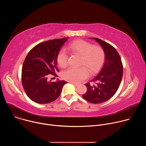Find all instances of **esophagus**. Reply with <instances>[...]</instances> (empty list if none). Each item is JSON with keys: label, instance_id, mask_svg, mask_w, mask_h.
I'll return each mask as SVG.
<instances>
[{"label": "esophagus", "instance_id": "34e87169", "mask_svg": "<svg viewBox=\"0 0 146 146\" xmlns=\"http://www.w3.org/2000/svg\"><path fill=\"white\" fill-rule=\"evenodd\" d=\"M70 83H72V84L74 86H75V87H78V84H75V83H73V82H70Z\"/></svg>", "mask_w": 146, "mask_h": 146}]
</instances>
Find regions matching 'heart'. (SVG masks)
<instances>
[{
	"label": "heart",
	"mask_w": 146,
	"mask_h": 146,
	"mask_svg": "<svg viewBox=\"0 0 146 146\" xmlns=\"http://www.w3.org/2000/svg\"><path fill=\"white\" fill-rule=\"evenodd\" d=\"M73 54L80 55L78 68H70L62 73V77L71 82H80L91 74L97 73L102 67L105 59V52L99 45H93L90 42L82 40H77L69 44L68 47ZM57 63L61 68H66L68 64V55L66 51H59L57 58Z\"/></svg>",
	"instance_id": "obj_1"
}]
</instances>
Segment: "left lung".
I'll return each mask as SVG.
<instances>
[{
    "mask_svg": "<svg viewBox=\"0 0 146 146\" xmlns=\"http://www.w3.org/2000/svg\"><path fill=\"white\" fill-rule=\"evenodd\" d=\"M93 38L105 51L106 59L100 72L91 81L95 84H86L87 91L82 96L90 103L98 104L108 100L116 93L122 80L123 66L121 57L113 46L98 38Z\"/></svg>",
    "mask_w": 146,
    "mask_h": 146,
    "instance_id": "8db88e82",
    "label": "left lung"
}]
</instances>
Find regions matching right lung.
Returning <instances> with one entry per match:
<instances>
[{"label":"right lung","mask_w":146,"mask_h":146,"mask_svg":"<svg viewBox=\"0 0 146 146\" xmlns=\"http://www.w3.org/2000/svg\"><path fill=\"white\" fill-rule=\"evenodd\" d=\"M66 40V38H56L40 43L26 56L22 68V84L26 94L33 102L46 104L55 100L67 83L48 80L51 74L57 76V55Z\"/></svg>","instance_id":"add662e5"}]
</instances>
